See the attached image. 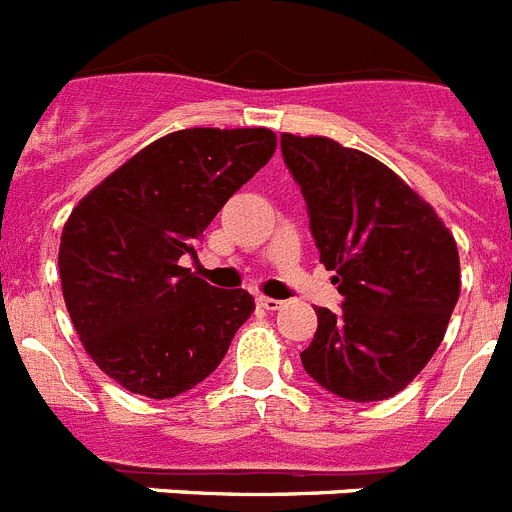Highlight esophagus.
<instances>
[{"label": "esophagus", "mask_w": 512, "mask_h": 512, "mask_svg": "<svg viewBox=\"0 0 512 512\" xmlns=\"http://www.w3.org/2000/svg\"><path fill=\"white\" fill-rule=\"evenodd\" d=\"M256 305L264 307V310H269V312H274V310H279V307H282L284 302L282 300H274V297H259V300H256Z\"/></svg>", "instance_id": "esophagus-1"}]
</instances>
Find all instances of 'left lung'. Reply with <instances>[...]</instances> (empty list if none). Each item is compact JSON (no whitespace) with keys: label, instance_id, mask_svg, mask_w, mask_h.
I'll list each match as a JSON object with an SVG mask.
<instances>
[{"label":"left lung","instance_id":"1","mask_svg":"<svg viewBox=\"0 0 512 512\" xmlns=\"http://www.w3.org/2000/svg\"><path fill=\"white\" fill-rule=\"evenodd\" d=\"M282 156L343 295L341 312L315 307L302 366L343 400H387L441 346L461 284L454 235L395 171L356 148L282 133Z\"/></svg>","mask_w":512,"mask_h":512}]
</instances>
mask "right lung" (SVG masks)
Instances as JSON below:
<instances>
[{
    "mask_svg": "<svg viewBox=\"0 0 512 512\" xmlns=\"http://www.w3.org/2000/svg\"><path fill=\"white\" fill-rule=\"evenodd\" d=\"M266 128H189L153 140L84 197L63 225L58 271L94 364L153 400L215 372L253 312L246 289H215L179 266L212 217L266 166Z\"/></svg>",
    "mask_w": 512,
    "mask_h": 512,
    "instance_id": "1",
    "label": "right lung"
}]
</instances>
